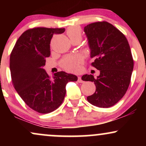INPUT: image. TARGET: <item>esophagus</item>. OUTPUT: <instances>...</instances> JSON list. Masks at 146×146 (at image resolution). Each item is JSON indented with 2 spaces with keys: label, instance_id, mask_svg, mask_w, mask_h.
I'll list each match as a JSON object with an SVG mask.
<instances>
[{
  "label": "esophagus",
  "instance_id": "esophagus-1",
  "mask_svg": "<svg viewBox=\"0 0 146 146\" xmlns=\"http://www.w3.org/2000/svg\"><path fill=\"white\" fill-rule=\"evenodd\" d=\"M78 82H80V83H82L83 82V80H82L81 77H80V76L78 77Z\"/></svg>",
  "mask_w": 146,
  "mask_h": 146
}]
</instances>
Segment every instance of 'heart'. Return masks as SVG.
Returning <instances> with one entry per match:
<instances>
[{"instance_id":"1","label":"heart","mask_w":146,"mask_h":146,"mask_svg":"<svg viewBox=\"0 0 146 146\" xmlns=\"http://www.w3.org/2000/svg\"><path fill=\"white\" fill-rule=\"evenodd\" d=\"M70 40L75 38H82V33L80 29L77 27H72L66 31ZM82 59L80 56L69 55L65 56L60 62V65L63 68L68 71L76 72L80 69Z\"/></svg>"}]
</instances>
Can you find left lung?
<instances>
[{
    "mask_svg": "<svg viewBox=\"0 0 146 146\" xmlns=\"http://www.w3.org/2000/svg\"><path fill=\"white\" fill-rule=\"evenodd\" d=\"M91 65L100 71L98 78L84 75L83 81H91L96 86L95 93L87 97L91 104L100 108H109L119 101L128 90L134 61L126 38L108 22H96L84 27Z\"/></svg>",
    "mask_w": 146,
    "mask_h": 146,
    "instance_id": "8db88e82",
    "label": "left lung"
}]
</instances>
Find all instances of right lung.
Wrapping results in <instances>:
<instances>
[{
  "mask_svg": "<svg viewBox=\"0 0 146 146\" xmlns=\"http://www.w3.org/2000/svg\"><path fill=\"white\" fill-rule=\"evenodd\" d=\"M64 28L36 27L25 31L16 41L11 55L9 67L14 88L31 109L39 113L54 111L62 103L68 82L78 77L64 71L50 77L43 68L50 56V42L54 34Z\"/></svg>",
  "mask_w": 146,
  "mask_h": 146,
  "instance_id": "1",
  "label": "right lung"
}]
</instances>
